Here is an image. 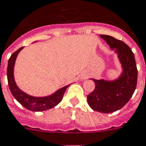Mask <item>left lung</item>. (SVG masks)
I'll return each mask as SVG.
<instances>
[{
    "mask_svg": "<svg viewBox=\"0 0 146 146\" xmlns=\"http://www.w3.org/2000/svg\"><path fill=\"white\" fill-rule=\"evenodd\" d=\"M100 37L117 53L122 73L113 81L92 79L95 89L87 96V102L93 110L110 113L122 109L131 99L136 88L138 70L134 53L127 44L108 35L101 34Z\"/></svg>",
    "mask_w": 146,
    "mask_h": 146,
    "instance_id": "8db88e82",
    "label": "left lung"
}]
</instances>
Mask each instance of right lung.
<instances>
[{
    "instance_id": "1",
    "label": "right lung",
    "mask_w": 146,
    "mask_h": 146,
    "mask_svg": "<svg viewBox=\"0 0 146 146\" xmlns=\"http://www.w3.org/2000/svg\"><path fill=\"white\" fill-rule=\"evenodd\" d=\"M24 47H21L17 50L15 51L8 60L7 70V81H8L9 89L11 90L12 95L16 99L19 103L24 107L27 110L33 111V112H41L45 110H50L51 108L57 105L61 102L63 99L66 88L70 85H67L64 87L61 88L55 93L48 96H43V97H36L32 96L27 94L22 90H21L17 86L14 77V67L15 64L17 56L20 53V51Z\"/></svg>"
}]
</instances>
